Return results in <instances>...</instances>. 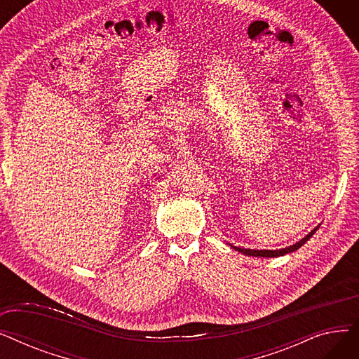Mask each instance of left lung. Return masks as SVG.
Here are the masks:
<instances>
[{
  "label": "left lung",
  "instance_id": "8db88e82",
  "mask_svg": "<svg viewBox=\"0 0 359 359\" xmlns=\"http://www.w3.org/2000/svg\"><path fill=\"white\" fill-rule=\"evenodd\" d=\"M320 227V225H318ZM318 227H316L314 230H311L304 238H301L298 243H295V244H292V246H290V248H285V249H279V250H255V249H241V248H236V246H233V249H236L237 252H240V253H243V255H246V256H255V257H278V256H284V255H287V253H292V252H295V250H298L301 246H303V244H306V241H309L311 237H313V234L318 230Z\"/></svg>",
  "mask_w": 359,
  "mask_h": 359
}]
</instances>
